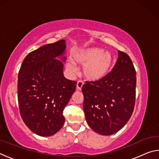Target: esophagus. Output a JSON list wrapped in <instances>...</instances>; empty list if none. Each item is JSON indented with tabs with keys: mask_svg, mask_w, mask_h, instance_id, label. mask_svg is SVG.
Instances as JSON below:
<instances>
[{
	"mask_svg": "<svg viewBox=\"0 0 159 159\" xmlns=\"http://www.w3.org/2000/svg\"><path fill=\"white\" fill-rule=\"evenodd\" d=\"M83 84H84V83H83V81H82V80H79V81L77 82V84H76L77 90H81Z\"/></svg>",
	"mask_w": 159,
	"mask_h": 159,
	"instance_id": "34e87169",
	"label": "esophagus"
}]
</instances>
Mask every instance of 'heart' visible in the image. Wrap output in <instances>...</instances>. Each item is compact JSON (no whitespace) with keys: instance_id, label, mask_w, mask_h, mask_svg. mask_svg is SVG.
I'll return each instance as SVG.
<instances>
[{"instance_id":"obj_1","label":"heart","mask_w":159,"mask_h":159,"mask_svg":"<svg viewBox=\"0 0 159 159\" xmlns=\"http://www.w3.org/2000/svg\"><path fill=\"white\" fill-rule=\"evenodd\" d=\"M74 64L84 66L83 73L86 79L99 81L104 79L111 70L113 57L111 54L96 48L82 49L74 54L72 57ZM69 71H76V66L71 62L66 63Z\"/></svg>"}]
</instances>
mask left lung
<instances>
[{
  "mask_svg": "<svg viewBox=\"0 0 159 159\" xmlns=\"http://www.w3.org/2000/svg\"><path fill=\"white\" fill-rule=\"evenodd\" d=\"M111 71L99 81L83 85V109L88 125L102 135L120 130L133 114L136 96V71L130 57L118 51Z\"/></svg>",
  "mask_w": 159,
  "mask_h": 159,
  "instance_id": "8db88e82",
  "label": "left lung"
}]
</instances>
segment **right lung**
<instances>
[{
	"label": "right lung",
	"instance_id": "add662e5",
	"mask_svg": "<svg viewBox=\"0 0 159 159\" xmlns=\"http://www.w3.org/2000/svg\"><path fill=\"white\" fill-rule=\"evenodd\" d=\"M65 41L60 40L26 55L18 74L17 98L21 117L40 136L53 135L64 123L63 110L76 90V81L66 79L62 61ZM62 61L65 57H61Z\"/></svg>",
	"mask_w": 159,
	"mask_h": 159
}]
</instances>
